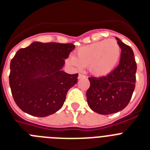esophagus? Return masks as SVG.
Listing matches in <instances>:
<instances>
[{"label":"esophagus","instance_id":"obj_1","mask_svg":"<svg viewBox=\"0 0 150 150\" xmlns=\"http://www.w3.org/2000/svg\"><path fill=\"white\" fill-rule=\"evenodd\" d=\"M86 76H85L84 74H79V76H78V79H81V78H85Z\"/></svg>","mask_w":150,"mask_h":150}]
</instances>
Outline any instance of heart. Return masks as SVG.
I'll list each match as a JSON object with an SVG mask.
<instances>
[{
  "instance_id": "heart-1",
  "label": "heart",
  "mask_w": 150,
  "mask_h": 150,
  "mask_svg": "<svg viewBox=\"0 0 150 150\" xmlns=\"http://www.w3.org/2000/svg\"><path fill=\"white\" fill-rule=\"evenodd\" d=\"M121 48L114 40H104L78 49L76 55L69 57V62L76 69L88 66L95 76H104L110 74L117 65Z\"/></svg>"
}]
</instances>
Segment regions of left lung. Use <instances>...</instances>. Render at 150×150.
I'll use <instances>...</instances> for the list:
<instances>
[{
    "instance_id": "left-lung-1",
    "label": "left lung",
    "mask_w": 150,
    "mask_h": 150,
    "mask_svg": "<svg viewBox=\"0 0 150 150\" xmlns=\"http://www.w3.org/2000/svg\"><path fill=\"white\" fill-rule=\"evenodd\" d=\"M116 40L122 50L119 65L107 76L88 78L87 102L90 108L99 114H112L124 109L135 88L137 64L133 50L119 38Z\"/></svg>"
}]
</instances>
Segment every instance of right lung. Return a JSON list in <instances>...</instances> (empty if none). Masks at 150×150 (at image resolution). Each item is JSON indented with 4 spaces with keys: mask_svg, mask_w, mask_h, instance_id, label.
<instances>
[{
    "mask_svg": "<svg viewBox=\"0 0 150 150\" xmlns=\"http://www.w3.org/2000/svg\"><path fill=\"white\" fill-rule=\"evenodd\" d=\"M72 43L34 42L18 50L10 62L12 95L25 112L38 117L62 108L67 91L77 83L78 74L62 71Z\"/></svg>",
    "mask_w": 150,
    "mask_h": 150,
    "instance_id": "obj_1",
    "label": "right lung"
}]
</instances>
